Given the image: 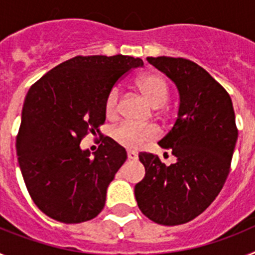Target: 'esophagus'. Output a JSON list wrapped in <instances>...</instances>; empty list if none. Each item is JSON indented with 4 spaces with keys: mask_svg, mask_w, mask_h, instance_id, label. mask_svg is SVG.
I'll return each instance as SVG.
<instances>
[{
    "mask_svg": "<svg viewBox=\"0 0 255 255\" xmlns=\"http://www.w3.org/2000/svg\"><path fill=\"white\" fill-rule=\"evenodd\" d=\"M128 159H132V161H135V159H138V154L135 152H132V150H128Z\"/></svg>",
    "mask_w": 255,
    "mask_h": 255,
    "instance_id": "1",
    "label": "esophagus"
}]
</instances>
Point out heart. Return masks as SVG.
<instances>
[{"mask_svg": "<svg viewBox=\"0 0 255 255\" xmlns=\"http://www.w3.org/2000/svg\"><path fill=\"white\" fill-rule=\"evenodd\" d=\"M136 87L153 107H161L167 102L170 91L163 78L158 74H145L136 80ZM120 89L114 87L108 92L105 101V112L107 117L116 116L120 106ZM157 130L153 126H143L131 121H124L112 130V138L121 147L128 149H139L148 141L157 138Z\"/></svg>", "mask_w": 255, "mask_h": 255, "instance_id": "heart-1", "label": "heart"}]
</instances>
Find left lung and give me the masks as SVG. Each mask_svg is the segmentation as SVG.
<instances>
[{
  "mask_svg": "<svg viewBox=\"0 0 255 255\" xmlns=\"http://www.w3.org/2000/svg\"><path fill=\"white\" fill-rule=\"evenodd\" d=\"M147 61L179 89V116L158 143L177 161L166 166L158 155L140 152L145 176L135 185V198L153 222L175 226L206 211L224 188L238 140L235 112L226 89L193 61Z\"/></svg>",
  "mask_w": 255,
  "mask_h": 255,
  "instance_id": "1",
  "label": "left lung"
}]
</instances>
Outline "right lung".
I'll use <instances>...</instances> for the list:
<instances>
[{
    "label": "right lung",
    "instance_id": "right-lung-1",
    "mask_svg": "<svg viewBox=\"0 0 255 255\" xmlns=\"http://www.w3.org/2000/svg\"><path fill=\"white\" fill-rule=\"evenodd\" d=\"M138 66L143 61L130 56H76L28 91L16 136L17 161L31 199L48 217L80 224L102 212L126 150L102 135L91 157L80 141L105 124L108 92Z\"/></svg>",
    "mask_w": 255,
    "mask_h": 255
}]
</instances>
